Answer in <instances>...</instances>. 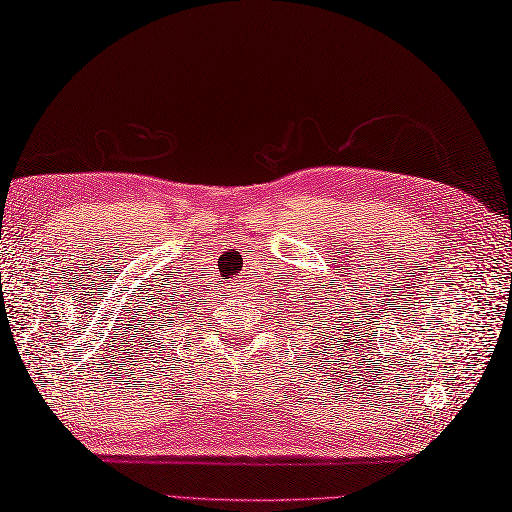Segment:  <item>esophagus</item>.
I'll list each match as a JSON object with an SVG mask.
<instances>
[{
    "label": "esophagus",
    "mask_w": 512,
    "mask_h": 512,
    "mask_svg": "<svg viewBox=\"0 0 512 512\" xmlns=\"http://www.w3.org/2000/svg\"><path fill=\"white\" fill-rule=\"evenodd\" d=\"M225 294L231 296V298H240V283H225L223 285Z\"/></svg>",
    "instance_id": "esophagus-1"
}]
</instances>
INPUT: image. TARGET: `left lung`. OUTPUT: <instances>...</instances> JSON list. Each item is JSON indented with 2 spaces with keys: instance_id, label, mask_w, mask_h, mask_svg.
<instances>
[{
  "instance_id": "8db88e82",
  "label": "left lung",
  "mask_w": 512,
  "mask_h": 512,
  "mask_svg": "<svg viewBox=\"0 0 512 512\" xmlns=\"http://www.w3.org/2000/svg\"><path fill=\"white\" fill-rule=\"evenodd\" d=\"M325 294H330V289H325ZM312 300L315 301L314 308L309 307V305L312 304ZM287 303H292V305H296V307H305V310H314V312H321V310L332 312V314H327V318L323 316V325H332V330H336V325L350 323V312H347V305L339 307L341 298H339V301H334L332 305H321V303H325V301H323V298H318L316 289H312L310 294H307L305 289H301V292H298V294L289 296ZM352 323H354V321H352ZM343 327H345V325H343ZM345 336H350V332H345ZM332 341H334V334H332ZM339 341H341V339H339ZM336 345H339V343H336Z\"/></svg>"
}]
</instances>
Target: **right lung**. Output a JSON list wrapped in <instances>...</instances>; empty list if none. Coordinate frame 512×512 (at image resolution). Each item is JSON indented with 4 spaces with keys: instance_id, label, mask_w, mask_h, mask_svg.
Returning a JSON list of instances; mask_svg holds the SVG:
<instances>
[{
    "instance_id": "add662e5",
    "label": "right lung",
    "mask_w": 512,
    "mask_h": 512,
    "mask_svg": "<svg viewBox=\"0 0 512 512\" xmlns=\"http://www.w3.org/2000/svg\"><path fill=\"white\" fill-rule=\"evenodd\" d=\"M171 314H173V312H171ZM178 314H182V316H178V321H182V318H185V314H187V312H185V310H180ZM162 318H165V316H162ZM169 321H173V316H169Z\"/></svg>"
}]
</instances>
